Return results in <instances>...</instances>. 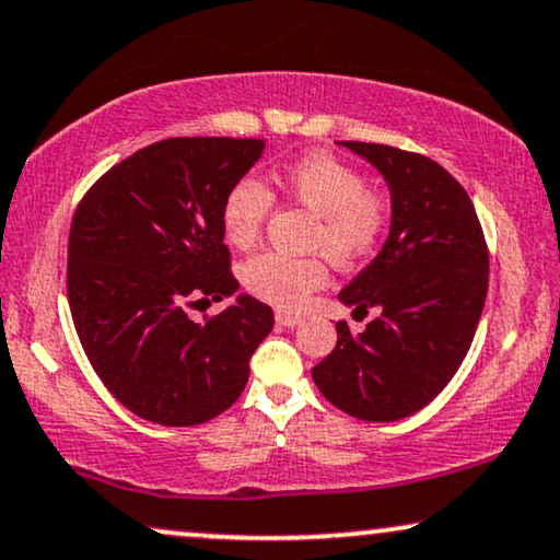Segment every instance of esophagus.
Instances as JSON below:
<instances>
[{"label":"esophagus","mask_w":560,"mask_h":560,"mask_svg":"<svg viewBox=\"0 0 560 560\" xmlns=\"http://www.w3.org/2000/svg\"><path fill=\"white\" fill-rule=\"evenodd\" d=\"M275 318H278L280 326H288V328L303 324L301 313H293V311H278V313H275Z\"/></svg>","instance_id":"obj_1"}]
</instances>
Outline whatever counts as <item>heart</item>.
I'll return each instance as SVG.
<instances>
[{
	"mask_svg": "<svg viewBox=\"0 0 560 560\" xmlns=\"http://www.w3.org/2000/svg\"><path fill=\"white\" fill-rule=\"evenodd\" d=\"M275 186L290 201L316 217L311 247L326 252L339 267H351L380 247L389 221V203L377 190L364 188V175L328 152H311L275 175ZM272 196L255 178L236 180L221 206V229L226 242L247 249L262 234ZM320 257H288L262 252L242 265V282L252 295L298 308L313 290L326 282Z\"/></svg>",
	"mask_w": 560,
	"mask_h": 560,
	"instance_id": "obj_1",
	"label": "heart"
}]
</instances>
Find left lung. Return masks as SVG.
Segmentation results:
<instances>
[{
	"label": "left lung",
	"instance_id": "obj_1",
	"mask_svg": "<svg viewBox=\"0 0 560 560\" xmlns=\"http://www.w3.org/2000/svg\"><path fill=\"white\" fill-rule=\"evenodd\" d=\"M385 178L393 203L380 255L339 293L362 334L336 324V347L313 382L336 408L389 423L425 408L448 385L477 334L489 252L471 198L431 158L389 144L341 142Z\"/></svg>",
	"mask_w": 560,
	"mask_h": 560
}]
</instances>
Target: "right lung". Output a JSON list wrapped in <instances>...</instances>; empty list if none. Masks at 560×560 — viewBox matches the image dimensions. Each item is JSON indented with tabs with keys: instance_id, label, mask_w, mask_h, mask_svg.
<instances>
[{
	"instance_id": "obj_1",
	"label": "right lung",
	"mask_w": 560,
	"mask_h": 560,
	"mask_svg": "<svg viewBox=\"0 0 560 560\" xmlns=\"http://www.w3.org/2000/svg\"><path fill=\"white\" fill-rule=\"evenodd\" d=\"M265 140L173 137L121 160L73 213L68 303L106 389L150 423L198 425L232 408L272 331L270 305L236 295L198 324L188 308L234 295L221 206Z\"/></svg>"
}]
</instances>
